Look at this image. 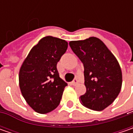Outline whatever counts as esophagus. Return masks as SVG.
Listing matches in <instances>:
<instances>
[{
    "label": "esophagus",
    "instance_id": "1",
    "mask_svg": "<svg viewBox=\"0 0 133 133\" xmlns=\"http://www.w3.org/2000/svg\"><path fill=\"white\" fill-rule=\"evenodd\" d=\"M78 84V79H74L72 81V84L73 85V86H75V85H77Z\"/></svg>",
    "mask_w": 133,
    "mask_h": 133
}]
</instances>
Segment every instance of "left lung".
<instances>
[{"label":"left lung","mask_w":133,"mask_h":133,"mask_svg":"<svg viewBox=\"0 0 133 133\" xmlns=\"http://www.w3.org/2000/svg\"><path fill=\"white\" fill-rule=\"evenodd\" d=\"M84 67L86 93L80 96L81 104L101 111L118 97L122 86V72L114 55L102 41L90 37L69 43Z\"/></svg>","instance_id":"obj_1"}]
</instances>
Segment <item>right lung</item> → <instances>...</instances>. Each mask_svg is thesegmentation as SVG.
Segmentation results:
<instances>
[{"label": "right lung", "mask_w": 133, "mask_h": 133, "mask_svg": "<svg viewBox=\"0 0 133 133\" xmlns=\"http://www.w3.org/2000/svg\"><path fill=\"white\" fill-rule=\"evenodd\" d=\"M68 47L63 39L46 36L34 46L19 71V87L29 107L45 114L60 104L67 84L60 78L57 64Z\"/></svg>", "instance_id": "right-lung-1"}]
</instances>
